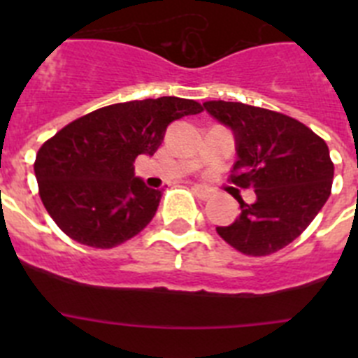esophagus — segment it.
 I'll return each instance as SVG.
<instances>
[{
    "label": "esophagus",
    "instance_id": "1",
    "mask_svg": "<svg viewBox=\"0 0 358 358\" xmlns=\"http://www.w3.org/2000/svg\"><path fill=\"white\" fill-rule=\"evenodd\" d=\"M194 194L197 195L199 199H202V201H208V199L211 197V195H213V192H211L210 188H206V186H201V185H195L194 188Z\"/></svg>",
    "mask_w": 358,
    "mask_h": 358
}]
</instances>
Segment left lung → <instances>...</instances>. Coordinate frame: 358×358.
I'll list each match as a JSON object with an SVG mask.
<instances>
[{
    "label": "left lung",
    "mask_w": 358,
    "mask_h": 358,
    "mask_svg": "<svg viewBox=\"0 0 358 358\" xmlns=\"http://www.w3.org/2000/svg\"><path fill=\"white\" fill-rule=\"evenodd\" d=\"M204 109L235 132L238 159L229 181L255 189L252 204L236 197L240 215L217 227L220 238L248 256H268L301 235L331 194L330 150L305 123L276 110L210 100Z\"/></svg>",
    "instance_id": "left-lung-1"
}]
</instances>
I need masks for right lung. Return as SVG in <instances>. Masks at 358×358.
<instances>
[{"label": "right lung", "instance_id": "1", "mask_svg": "<svg viewBox=\"0 0 358 358\" xmlns=\"http://www.w3.org/2000/svg\"><path fill=\"white\" fill-rule=\"evenodd\" d=\"M202 106L177 96L115 103L80 116L44 141L34 163L39 197L75 242L110 249L148 226L163 189L134 177L140 154L159 148L173 120Z\"/></svg>", "mask_w": 358, "mask_h": 358}]
</instances>
